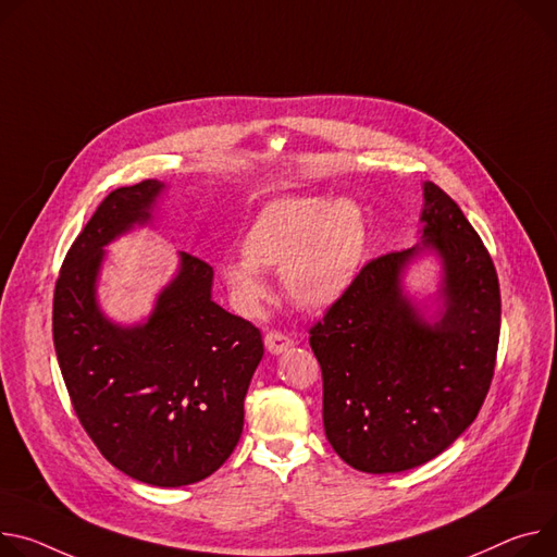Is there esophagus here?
Returning a JSON list of instances; mask_svg holds the SVG:
<instances>
[{
	"instance_id": "obj_1",
	"label": "esophagus",
	"mask_w": 557,
	"mask_h": 557,
	"mask_svg": "<svg viewBox=\"0 0 557 557\" xmlns=\"http://www.w3.org/2000/svg\"><path fill=\"white\" fill-rule=\"evenodd\" d=\"M264 344H267V348L273 352V356H277V352H284L286 348L293 346V339H290L288 335L280 333V331H269V333L264 335Z\"/></svg>"
}]
</instances>
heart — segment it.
Segmentation results:
<instances>
[{
    "label": "heart",
    "mask_w": 557,
    "mask_h": 557,
    "mask_svg": "<svg viewBox=\"0 0 557 557\" xmlns=\"http://www.w3.org/2000/svg\"><path fill=\"white\" fill-rule=\"evenodd\" d=\"M242 256L222 262L235 305L250 313L267 295L260 271L280 269L282 288L301 309H326L342 299L369 256V226L356 201L326 195L277 197L242 235Z\"/></svg>",
    "instance_id": "1"
}]
</instances>
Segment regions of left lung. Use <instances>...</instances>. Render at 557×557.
<instances>
[{
    "label": "left lung",
    "instance_id": "8db88e82",
    "mask_svg": "<svg viewBox=\"0 0 557 557\" xmlns=\"http://www.w3.org/2000/svg\"><path fill=\"white\" fill-rule=\"evenodd\" d=\"M424 244L444 260L446 311L422 322L399 290L418 250H391L362 267L350 290L309 329L322 369V418L339 458L364 473L420 467L478 418L495 373L499 282L460 207L424 184Z\"/></svg>",
    "mask_w": 557,
    "mask_h": 557
}]
</instances>
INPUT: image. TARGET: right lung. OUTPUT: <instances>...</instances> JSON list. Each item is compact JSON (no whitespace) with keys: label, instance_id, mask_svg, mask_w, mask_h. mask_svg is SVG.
I'll return each mask as SVG.
<instances>
[{"label":"right lung","instance_id":"obj_1","mask_svg":"<svg viewBox=\"0 0 557 557\" xmlns=\"http://www.w3.org/2000/svg\"><path fill=\"white\" fill-rule=\"evenodd\" d=\"M162 184L115 188L71 244L53 297V342L73 411L104 458L133 480L184 486L235 450L244 397L262 356L256 324L211 299L213 267L182 271L144 326L117 329L95 307L102 246L150 220Z\"/></svg>","mask_w":557,"mask_h":557}]
</instances>
